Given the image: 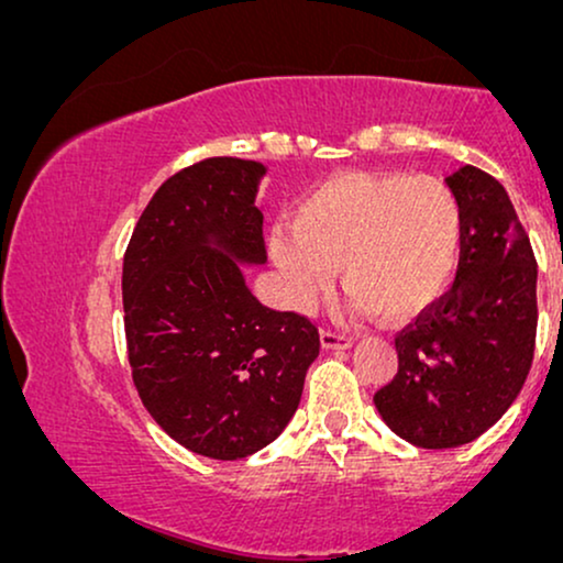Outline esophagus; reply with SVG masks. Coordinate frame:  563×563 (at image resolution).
Listing matches in <instances>:
<instances>
[{
    "label": "esophagus",
    "instance_id": "34e87169",
    "mask_svg": "<svg viewBox=\"0 0 563 563\" xmlns=\"http://www.w3.org/2000/svg\"><path fill=\"white\" fill-rule=\"evenodd\" d=\"M354 339L346 334H339V331L331 329H321V346L323 350H350Z\"/></svg>",
    "mask_w": 563,
    "mask_h": 563
}]
</instances>
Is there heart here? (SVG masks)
Masks as SVG:
<instances>
[{
	"instance_id": "obj_1",
	"label": "heart",
	"mask_w": 563,
	"mask_h": 563,
	"mask_svg": "<svg viewBox=\"0 0 563 563\" xmlns=\"http://www.w3.org/2000/svg\"><path fill=\"white\" fill-rule=\"evenodd\" d=\"M464 234V206L446 180L354 170L316 186L271 252L296 308H311L336 267L354 306L408 321L451 290Z\"/></svg>"
}]
</instances>
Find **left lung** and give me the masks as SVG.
<instances>
[{"label":"left lung","instance_id":"obj_1","mask_svg":"<svg viewBox=\"0 0 563 563\" xmlns=\"http://www.w3.org/2000/svg\"><path fill=\"white\" fill-rule=\"evenodd\" d=\"M464 206V257L451 290L398 331V372L375 393L390 431L454 449L500 421L536 350V257L510 196L464 165L446 178Z\"/></svg>","mask_w":563,"mask_h":563}]
</instances>
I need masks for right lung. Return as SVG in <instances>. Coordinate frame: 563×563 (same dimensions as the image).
<instances>
[{"instance_id":"obj_1","label":"right lung","mask_w":563,"mask_h":563,"mask_svg":"<svg viewBox=\"0 0 563 563\" xmlns=\"http://www.w3.org/2000/svg\"><path fill=\"white\" fill-rule=\"evenodd\" d=\"M265 165L206 157L157 188L122 265L124 336L142 406L194 454L232 462L296 413L319 329L252 296L242 263H267L255 206Z\"/></svg>"}]
</instances>
